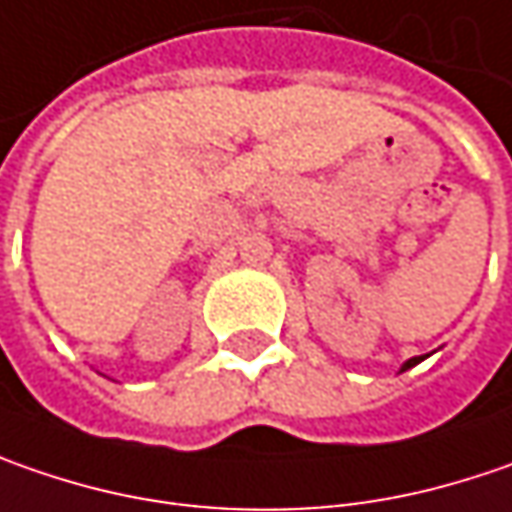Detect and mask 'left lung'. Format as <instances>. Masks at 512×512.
Returning <instances> with one entry per match:
<instances>
[{"instance_id": "1", "label": "left lung", "mask_w": 512, "mask_h": 512, "mask_svg": "<svg viewBox=\"0 0 512 512\" xmlns=\"http://www.w3.org/2000/svg\"><path fill=\"white\" fill-rule=\"evenodd\" d=\"M421 361H424V355H415V358H410V361H404L398 372H407V369H412V367H415V364H421Z\"/></svg>"}]
</instances>
